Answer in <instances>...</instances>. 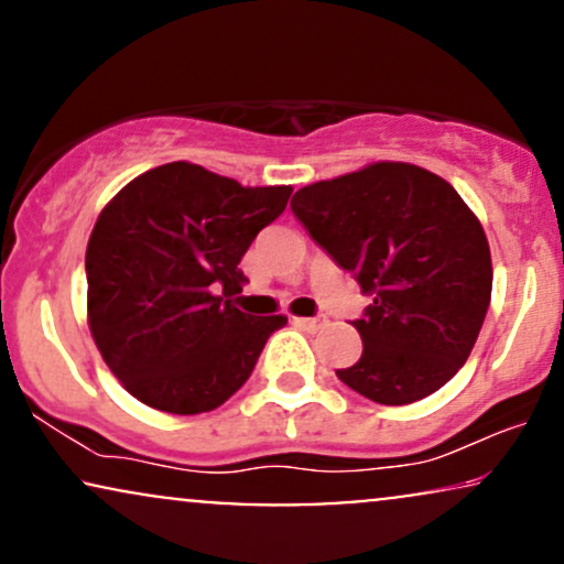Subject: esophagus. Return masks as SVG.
Masks as SVG:
<instances>
[{
	"mask_svg": "<svg viewBox=\"0 0 564 564\" xmlns=\"http://www.w3.org/2000/svg\"><path fill=\"white\" fill-rule=\"evenodd\" d=\"M326 318H294V326H300V328H307V332H321L323 326H326Z\"/></svg>",
	"mask_w": 564,
	"mask_h": 564,
	"instance_id": "esophagus-1",
	"label": "esophagus"
}]
</instances>
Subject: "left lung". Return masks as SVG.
<instances>
[{"instance_id":"obj_1","label":"left lung","mask_w":564,"mask_h":564,"mask_svg":"<svg viewBox=\"0 0 564 564\" xmlns=\"http://www.w3.org/2000/svg\"><path fill=\"white\" fill-rule=\"evenodd\" d=\"M291 212L373 296L352 321L364 339L349 390L381 405L437 392L467 364L494 289L482 225L437 174L381 161L302 187Z\"/></svg>"}]
</instances>
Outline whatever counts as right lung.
I'll return each mask as SVG.
<instances>
[{"mask_svg": "<svg viewBox=\"0 0 564 564\" xmlns=\"http://www.w3.org/2000/svg\"><path fill=\"white\" fill-rule=\"evenodd\" d=\"M289 196V185L243 187L172 161L100 212L84 260L89 332L140 403L193 416L246 384L286 318L249 315L228 296L241 291L246 249Z\"/></svg>", "mask_w": 564, "mask_h": 564, "instance_id": "add662e5", "label": "right lung"}]
</instances>
